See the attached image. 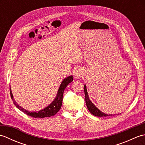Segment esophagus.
<instances>
[{"instance_id":"esophagus-1","label":"esophagus","mask_w":145,"mask_h":145,"mask_svg":"<svg viewBox=\"0 0 145 145\" xmlns=\"http://www.w3.org/2000/svg\"><path fill=\"white\" fill-rule=\"evenodd\" d=\"M83 75V73L82 72V71H80V70H77L75 71V76L76 78H79L81 77V76Z\"/></svg>"}]
</instances>
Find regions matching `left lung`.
<instances>
[{"label": "left lung", "instance_id": "left-lung-1", "mask_svg": "<svg viewBox=\"0 0 145 145\" xmlns=\"http://www.w3.org/2000/svg\"><path fill=\"white\" fill-rule=\"evenodd\" d=\"M84 92L85 95L86 105H87V108L89 110V112H90L91 114H93V115L96 116H108L112 115H108V114L103 113L102 112H101L100 110H98L97 108L91 103V101L90 100V99H89L88 92H87V88H86L85 85H84ZM118 115H119V114H118Z\"/></svg>", "mask_w": 145, "mask_h": 145}]
</instances>
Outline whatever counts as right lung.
Listing matches in <instances>:
<instances>
[{"instance_id":"add662e5","label":"right lung","mask_w":145,"mask_h":145,"mask_svg":"<svg viewBox=\"0 0 145 145\" xmlns=\"http://www.w3.org/2000/svg\"><path fill=\"white\" fill-rule=\"evenodd\" d=\"M73 81V76H70L69 77L65 78L63 82H61V84L60 86V88L58 89V93L56 96L55 99L54 100L50 105L45 108L44 109H43L40 111H39L38 112H30L29 111H27L26 110L24 109L23 108H22L20 106L15 102V101L14 100L13 95L12 93V91L10 90V94L11 98L13 100V102L14 105L18 109H19L22 112L25 113L27 115L30 116L33 118H45V117H50L52 116L55 115L58 111H59L61 108V104H62V100H63V95L65 89L66 88L67 86L69 85L70 83H71Z\"/></svg>"}]
</instances>
